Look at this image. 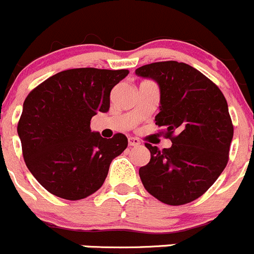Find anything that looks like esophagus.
Masks as SVG:
<instances>
[{
  "instance_id": "esophagus-1",
  "label": "esophagus",
  "mask_w": 254,
  "mask_h": 254,
  "mask_svg": "<svg viewBox=\"0 0 254 254\" xmlns=\"http://www.w3.org/2000/svg\"><path fill=\"white\" fill-rule=\"evenodd\" d=\"M128 144H129L130 147H137V145L140 144V142H139V139H138V138L129 137V138H128Z\"/></svg>"
}]
</instances>
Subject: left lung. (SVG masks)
Masks as SVG:
<instances>
[{
  "instance_id": "left-lung-1",
  "label": "left lung",
  "mask_w": 254,
  "mask_h": 254,
  "mask_svg": "<svg viewBox=\"0 0 254 254\" xmlns=\"http://www.w3.org/2000/svg\"><path fill=\"white\" fill-rule=\"evenodd\" d=\"M157 81L160 90L155 125L163 127L172 147L149 143L150 160L139 168L145 190L164 204L184 205L207 191L228 162L233 125L225 96L195 67L169 60L135 70Z\"/></svg>"
}]
</instances>
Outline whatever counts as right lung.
Masks as SVG:
<instances>
[{
    "label": "right lung",
    "instance_id": "obj_1",
    "mask_svg": "<svg viewBox=\"0 0 254 254\" xmlns=\"http://www.w3.org/2000/svg\"><path fill=\"white\" fill-rule=\"evenodd\" d=\"M128 70L69 69L32 90L23 104L17 132L24 162L50 194L85 199L104 184L112 159L127 148V137L102 138L90 121L110 109V94Z\"/></svg>",
    "mask_w": 254,
    "mask_h": 254
}]
</instances>
